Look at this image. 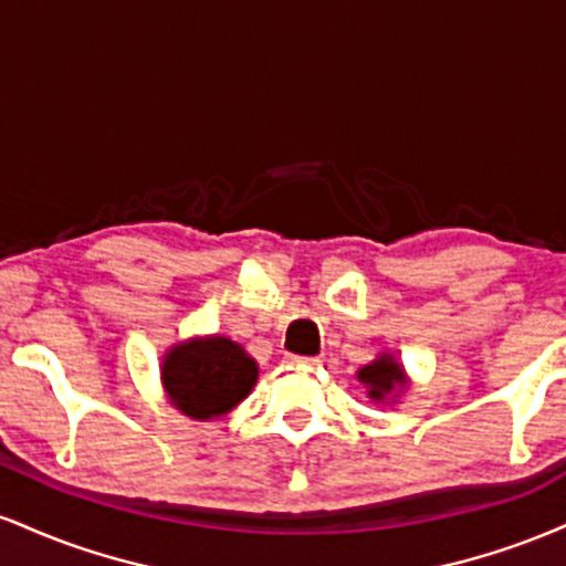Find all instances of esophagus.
I'll list each match as a JSON object with an SVG mask.
<instances>
[{
  "label": "esophagus",
  "mask_w": 566,
  "mask_h": 566,
  "mask_svg": "<svg viewBox=\"0 0 566 566\" xmlns=\"http://www.w3.org/2000/svg\"><path fill=\"white\" fill-rule=\"evenodd\" d=\"M284 365H287V367L311 369V367L319 365V359H316V356H295V354H287V356H284Z\"/></svg>",
  "instance_id": "obj_1"
}]
</instances>
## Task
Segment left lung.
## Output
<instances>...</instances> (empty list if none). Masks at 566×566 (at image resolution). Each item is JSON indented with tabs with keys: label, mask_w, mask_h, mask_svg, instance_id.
Instances as JSON below:
<instances>
[{
	"label": "left lung",
	"mask_w": 566,
	"mask_h": 566,
	"mask_svg": "<svg viewBox=\"0 0 566 566\" xmlns=\"http://www.w3.org/2000/svg\"><path fill=\"white\" fill-rule=\"evenodd\" d=\"M359 380L367 386V394L373 401H386L396 388L407 386L405 367H401L391 354H382L373 361V365L361 367Z\"/></svg>",
	"instance_id": "obj_1"
}]
</instances>
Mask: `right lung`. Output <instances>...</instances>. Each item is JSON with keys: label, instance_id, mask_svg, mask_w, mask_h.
<instances>
[{"label": "right lung", "instance_id": "obj_1", "mask_svg": "<svg viewBox=\"0 0 566 566\" xmlns=\"http://www.w3.org/2000/svg\"><path fill=\"white\" fill-rule=\"evenodd\" d=\"M258 380V365L239 343L223 335L193 337L167 350L161 382L172 407L193 420L231 412Z\"/></svg>", "mask_w": 566, "mask_h": 566}]
</instances>
